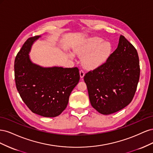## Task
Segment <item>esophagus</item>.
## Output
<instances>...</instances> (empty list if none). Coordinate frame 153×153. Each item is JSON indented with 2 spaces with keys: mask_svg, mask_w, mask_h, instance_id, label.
Listing matches in <instances>:
<instances>
[{
  "mask_svg": "<svg viewBox=\"0 0 153 153\" xmlns=\"http://www.w3.org/2000/svg\"><path fill=\"white\" fill-rule=\"evenodd\" d=\"M84 75H85V73H84V71L80 70V78H84Z\"/></svg>",
  "mask_w": 153,
  "mask_h": 153,
  "instance_id": "1",
  "label": "esophagus"
}]
</instances>
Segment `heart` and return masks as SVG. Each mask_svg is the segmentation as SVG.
<instances>
[{
  "instance_id": "1",
  "label": "heart",
  "mask_w": 153,
  "mask_h": 153,
  "mask_svg": "<svg viewBox=\"0 0 153 153\" xmlns=\"http://www.w3.org/2000/svg\"><path fill=\"white\" fill-rule=\"evenodd\" d=\"M112 45L99 37H89L80 41L73 48L78 57H82V63L84 68L93 70L102 66L112 53ZM73 59L72 53L68 54Z\"/></svg>"
}]
</instances>
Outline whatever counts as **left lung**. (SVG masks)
Returning a JSON list of instances; mask_svg holds the SVG:
<instances>
[{
    "label": "left lung",
    "mask_w": 153,
    "mask_h": 153,
    "mask_svg": "<svg viewBox=\"0 0 153 153\" xmlns=\"http://www.w3.org/2000/svg\"><path fill=\"white\" fill-rule=\"evenodd\" d=\"M139 77L137 50L121 35L117 48L108 61L84 76L92 106L103 115L126 107L135 95Z\"/></svg>",
    "instance_id": "obj_1"
}]
</instances>
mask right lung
<instances>
[{"mask_svg":"<svg viewBox=\"0 0 153 153\" xmlns=\"http://www.w3.org/2000/svg\"><path fill=\"white\" fill-rule=\"evenodd\" d=\"M41 36L27 40L15 61L16 89L32 112L55 117L65 110L71 91L80 80L77 68L43 67L31 61L32 46Z\"/></svg>","mask_w":153,"mask_h":153,"instance_id":"add662e5","label":"right lung"}]
</instances>
